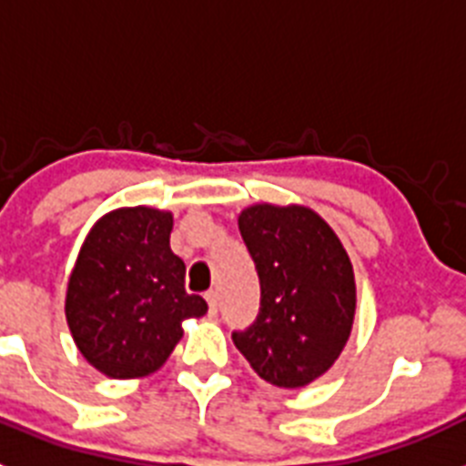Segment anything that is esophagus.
<instances>
[{
    "label": "esophagus",
    "instance_id": "esophagus-1",
    "mask_svg": "<svg viewBox=\"0 0 466 466\" xmlns=\"http://www.w3.org/2000/svg\"><path fill=\"white\" fill-rule=\"evenodd\" d=\"M205 299H208V306H209V315H217V310H219V294L214 289H209L208 294H205Z\"/></svg>",
    "mask_w": 466,
    "mask_h": 466
}]
</instances>
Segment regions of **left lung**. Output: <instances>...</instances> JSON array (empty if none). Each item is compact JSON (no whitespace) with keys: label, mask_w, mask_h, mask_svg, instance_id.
<instances>
[{"label":"left lung","mask_w":466,"mask_h":466,"mask_svg":"<svg viewBox=\"0 0 466 466\" xmlns=\"http://www.w3.org/2000/svg\"><path fill=\"white\" fill-rule=\"evenodd\" d=\"M261 284L257 322L233 343L270 385L306 387L339 360L352 331V263L331 226L303 205H252L238 217Z\"/></svg>","instance_id":"obj_1"}]
</instances>
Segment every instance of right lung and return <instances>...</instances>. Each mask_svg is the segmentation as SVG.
Instances as JSON below:
<instances>
[{
	"label": "right lung",
	"mask_w": 466,
	"mask_h": 466,
	"mask_svg": "<svg viewBox=\"0 0 466 466\" xmlns=\"http://www.w3.org/2000/svg\"><path fill=\"white\" fill-rule=\"evenodd\" d=\"M170 212L137 205L105 214L81 245L65 315L79 352L105 376L158 371L184 319L208 312L203 296L184 289L187 266L170 249Z\"/></svg>",
	"instance_id": "add662e5"
}]
</instances>
